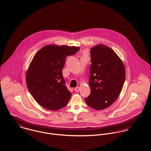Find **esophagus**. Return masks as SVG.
<instances>
[{
  "instance_id": "esophagus-1",
  "label": "esophagus",
  "mask_w": 151,
  "mask_h": 151,
  "mask_svg": "<svg viewBox=\"0 0 151 151\" xmlns=\"http://www.w3.org/2000/svg\"><path fill=\"white\" fill-rule=\"evenodd\" d=\"M74 90H75V91H76V92H78L79 91V90H80V88H79V86H77V87H76V88H75V89H74Z\"/></svg>"
}]
</instances>
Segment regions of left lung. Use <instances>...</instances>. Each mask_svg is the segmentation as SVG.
<instances>
[{
    "label": "left lung",
    "mask_w": 151,
    "mask_h": 151,
    "mask_svg": "<svg viewBox=\"0 0 151 151\" xmlns=\"http://www.w3.org/2000/svg\"><path fill=\"white\" fill-rule=\"evenodd\" d=\"M90 95L86 104L95 110L109 107L118 98L124 85L126 70L117 54L103 44L91 49Z\"/></svg>",
    "instance_id": "1"
}]
</instances>
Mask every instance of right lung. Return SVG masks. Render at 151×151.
<instances>
[{
	"label": "right lung",
	"mask_w": 151,
	"mask_h": 151,
	"mask_svg": "<svg viewBox=\"0 0 151 151\" xmlns=\"http://www.w3.org/2000/svg\"><path fill=\"white\" fill-rule=\"evenodd\" d=\"M80 47L46 45L34 56L26 74L28 91L41 106L58 110L65 107L71 96L65 85L62 69L67 56L74 55Z\"/></svg>",
	"instance_id": "add662e5"
}]
</instances>
